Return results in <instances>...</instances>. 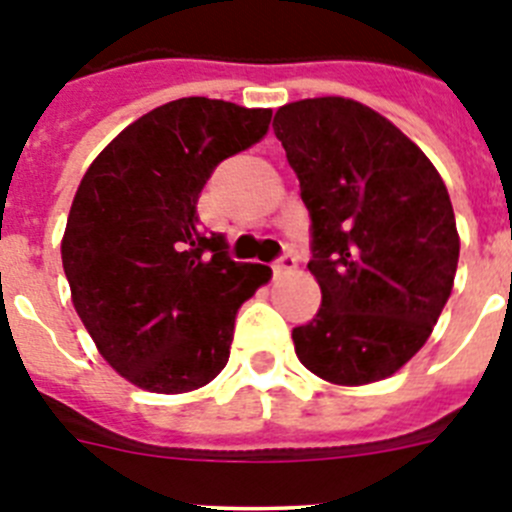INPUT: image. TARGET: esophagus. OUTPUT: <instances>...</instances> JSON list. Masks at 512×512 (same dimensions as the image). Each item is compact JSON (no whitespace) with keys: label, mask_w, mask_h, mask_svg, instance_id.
Instances as JSON below:
<instances>
[{"label":"esophagus","mask_w":512,"mask_h":512,"mask_svg":"<svg viewBox=\"0 0 512 512\" xmlns=\"http://www.w3.org/2000/svg\"><path fill=\"white\" fill-rule=\"evenodd\" d=\"M271 269H274V274H284V271H292L297 269V259H295V253H282L274 264H271Z\"/></svg>","instance_id":"34e87169"}]
</instances>
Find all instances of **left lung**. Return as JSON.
<instances>
[{"mask_svg": "<svg viewBox=\"0 0 512 512\" xmlns=\"http://www.w3.org/2000/svg\"><path fill=\"white\" fill-rule=\"evenodd\" d=\"M312 220L323 302L292 330L320 379L359 387L408 364L449 302L459 264L441 174L408 135L346 97L289 102L274 115Z\"/></svg>", "mask_w": 512, "mask_h": 512, "instance_id": "left-lung-1", "label": "left lung"}]
</instances>
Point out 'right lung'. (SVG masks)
Wrapping results in <instances>:
<instances>
[{"label": "right lung", "instance_id": "right-lung-1", "mask_svg": "<svg viewBox=\"0 0 512 512\" xmlns=\"http://www.w3.org/2000/svg\"><path fill=\"white\" fill-rule=\"evenodd\" d=\"M271 110L184 97L112 138L81 179L63 230L71 302L94 346L140 390L182 395L223 372L238 307L271 279L205 235L197 200L223 158L269 130Z\"/></svg>", "mask_w": 512, "mask_h": 512}]
</instances>
